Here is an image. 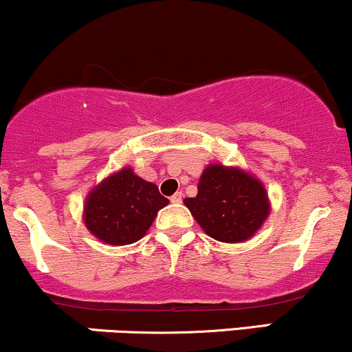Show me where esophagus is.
Wrapping results in <instances>:
<instances>
[{
    "label": "esophagus",
    "instance_id": "obj_1",
    "mask_svg": "<svg viewBox=\"0 0 352 352\" xmlns=\"http://www.w3.org/2000/svg\"><path fill=\"white\" fill-rule=\"evenodd\" d=\"M169 199H171V203H176V205H177V203L183 201V192H181V191L179 192H175V195H173Z\"/></svg>",
    "mask_w": 352,
    "mask_h": 352
}]
</instances>
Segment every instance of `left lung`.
Listing matches in <instances>:
<instances>
[{"label":"left lung","instance_id":"1","mask_svg":"<svg viewBox=\"0 0 352 352\" xmlns=\"http://www.w3.org/2000/svg\"><path fill=\"white\" fill-rule=\"evenodd\" d=\"M206 235L225 243L248 240L270 213L258 179L238 168L210 164L199 177L198 195L184 199Z\"/></svg>","mask_w":352,"mask_h":352}]
</instances>
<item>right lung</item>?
I'll return each instance as SVG.
<instances>
[{
  "label": "right lung",
  "instance_id": "1",
  "mask_svg": "<svg viewBox=\"0 0 352 352\" xmlns=\"http://www.w3.org/2000/svg\"><path fill=\"white\" fill-rule=\"evenodd\" d=\"M169 203L156 184L120 169L90 191L84 221L92 235L111 245H129L146 235L157 211Z\"/></svg>",
  "mask_w": 352,
  "mask_h": 352
}]
</instances>
